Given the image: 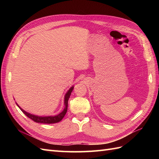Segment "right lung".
<instances>
[{"label":"right lung","mask_w":159,"mask_h":159,"mask_svg":"<svg viewBox=\"0 0 159 159\" xmlns=\"http://www.w3.org/2000/svg\"><path fill=\"white\" fill-rule=\"evenodd\" d=\"M74 89V86L71 87L67 91V93H66L65 97H64V109L62 111V112H61L58 115H56V116H35V115H33L26 112L24 109H22L21 107H20L18 104L16 103L17 106H18L20 109L21 110L22 112L25 113L26 116H27L30 119H31L37 123H42V124H54V123H57L61 120L63 117L65 116V115L67 113V103H68V100L70 98V96L71 95V93H72V90Z\"/></svg>","instance_id":"right-lung-1"}]
</instances>
